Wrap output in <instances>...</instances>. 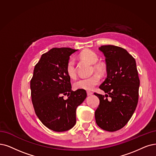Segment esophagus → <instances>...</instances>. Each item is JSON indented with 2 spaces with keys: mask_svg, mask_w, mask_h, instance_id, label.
<instances>
[{
  "mask_svg": "<svg viewBox=\"0 0 156 156\" xmlns=\"http://www.w3.org/2000/svg\"><path fill=\"white\" fill-rule=\"evenodd\" d=\"M87 95H88V96L92 95H93V93L91 92V91H87Z\"/></svg>",
  "mask_w": 156,
  "mask_h": 156,
  "instance_id": "obj_1",
  "label": "esophagus"
}]
</instances>
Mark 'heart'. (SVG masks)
Here are the masks:
<instances>
[{
    "mask_svg": "<svg viewBox=\"0 0 156 156\" xmlns=\"http://www.w3.org/2000/svg\"><path fill=\"white\" fill-rule=\"evenodd\" d=\"M80 58L83 60H84L88 63L94 65L98 60V55L90 50L86 49L83 51L80 54ZM94 70L100 73H102L104 72V68L101 64H96L93 66ZM66 71L68 76L71 78H75L76 77V61L73 58H71L68 61ZM101 80V77L98 74H94L91 77L87 78H81L77 80L73 84L74 88L77 90H92L98 84Z\"/></svg>",
    "mask_w": 156,
    "mask_h": 156,
    "instance_id": "b5f03b06",
    "label": "heart"
}]
</instances>
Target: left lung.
Returning <instances> with one entry per match:
<instances>
[{
    "instance_id": "left-lung-1",
    "label": "left lung",
    "mask_w": 156,
    "mask_h": 156,
    "mask_svg": "<svg viewBox=\"0 0 156 156\" xmlns=\"http://www.w3.org/2000/svg\"><path fill=\"white\" fill-rule=\"evenodd\" d=\"M98 49L105 58L107 69V77L99 88L106 94L94 93L100 100L95 121L101 129L114 132L132 117L138 102L140 82L136 61L126 49L111 45Z\"/></svg>"
}]
</instances>
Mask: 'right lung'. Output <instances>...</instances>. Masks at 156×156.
Returning a JSON list of instances; mask_svg holds the SVG:
<instances>
[{
    "mask_svg": "<svg viewBox=\"0 0 156 156\" xmlns=\"http://www.w3.org/2000/svg\"><path fill=\"white\" fill-rule=\"evenodd\" d=\"M77 51L53 48L34 67L30 80L31 98L36 115L43 125L55 132L72 129L76 123V109L86 98V90H72L66 67L70 56ZM67 95L68 98H63Z\"/></svg>",
    "mask_w": 156,
    "mask_h": 156,
    "instance_id": "right-lung-1",
    "label": "right lung"
}]
</instances>
